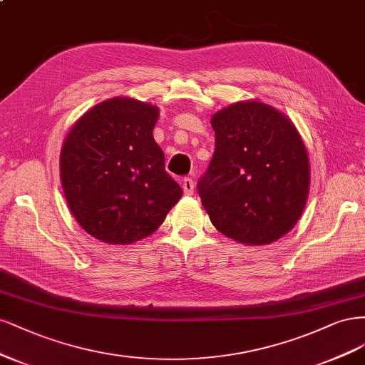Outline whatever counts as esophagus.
I'll return each mask as SVG.
<instances>
[{"label": "esophagus", "instance_id": "obj_1", "mask_svg": "<svg viewBox=\"0 0 365 365\" xmlns=\"http://www.w3.org/2000/svg\"><path fill=\"white\" fill-rule=\"evenodd\" d=\"M182 187H183V192H185L186 195H191V194H194L195 185H194L192 179L185 178V179H182Z\"/></svg>", "mask_w": 365, "mask_h": 365}]
</instances>
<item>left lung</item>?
<instances>
[{
  "mask_svg": "<svg viewBox=\"0 0 365 365\" xmlns=\"http://www.w3.org/2000/svg\"><path fill=\"white\" fill-rule=\"evenodd\" d=\"M210 124L215 150L197 191L212 225L249 245L280 240L309 192V159L296 125L261 101L235 103Z\"/></svg>",
  "mask_w": 365,
  "mask_h": 365,
  "instance_id": "obj_1",
  "label": "left lung"
}]
</instances>
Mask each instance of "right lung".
I'll use <instances>...</instances> for the list:
<instances>
[{
    "label": "right lung",
    "mask_w": 365,
    "mask_h": 365,
    "mask_svg": "<svg viewBox=\"0 0 365 365\" xmlns=\"http://www.w3.org/2000/svg\"><path fill=\"white\" fill-rule=\"evenodd\" d=\"M159 109L116 97L93 106L69 130L61 180L74 218L106 244H132L156 232L183 191L165 171L153 138Z\"/></svg>",
    "instance_id": "obj_1"
}]
</instances>
